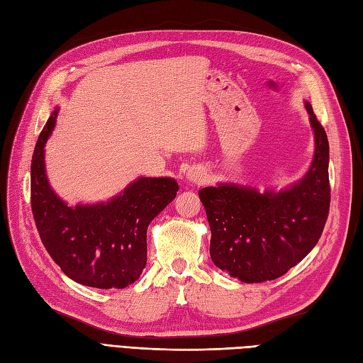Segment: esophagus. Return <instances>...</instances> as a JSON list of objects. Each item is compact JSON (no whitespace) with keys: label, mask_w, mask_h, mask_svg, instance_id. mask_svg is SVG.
<instances>
[{"label":"esophagus","mask_w":363,"mask_h":363,"mask_svg":"<svg viewBox=\"0 0 363 363\" xmlns=\"http://www.w3.org/2000/svg\"><path fill=\"white\" fill-rule=\"evenodd\" d=\"M188 175L192 182H203V174H200L199 171H189Z\"/></svg>","instance_id":"34e87169"}]
</instances>
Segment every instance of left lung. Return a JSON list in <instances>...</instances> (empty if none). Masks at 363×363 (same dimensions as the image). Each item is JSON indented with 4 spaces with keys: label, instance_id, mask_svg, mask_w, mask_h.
I'll use <instances>...</instances> for the list:
<instances>
[{
    "label": "left lung",
    "instance_id": "8db88e82",
    "mask_svg": "<svg viewBox=\"0 0 363 363\" xmlns=\"http://www.w3.org/2000/svg\"><path fill=\"white\" fill-rule=\"evenodd\" d=\"M316 152L306 177L289 191L259 194L237 184L203 188L200 200L211 226L215 266L242 282L282 277L316 246L328 218V139L306 102Z\"/></svg>",
    "mask_w": 363,
    "mask_h": 363
}]
</instances>
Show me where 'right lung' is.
I'll return each mask as SVG.
<instances>
[{
    "mask_svg": "<svg viewBox=\"0 0 363 363\" xmlns=\"http://www.w3.org/2000/svg\"><path fill=\"white\" fill-rule=\"evenodd\" d=\"M55 111L38 137L30 168L32 213L45 250L68 278L96 289H125L146 266V229L177 195L169 177H143L119 197L96 206H68L48 186L44 145Z\"/></svg>",
    "mask_w": 363,
    "mask_h": 363,
    "instance_id": "1",
    "label": "right lung"
}]
</instances>
